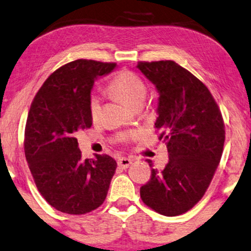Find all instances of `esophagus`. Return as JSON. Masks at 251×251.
Instances as JSON below:
<instances>
[{
  "label": "esophagus",
  "instance_id": "1",
  "mask_svg": "<svg viewBox=\"0 0 251 251\" xmlns=\"http://www.w3.org/2000/svg\"><path fill=\"white\" fill-rule=\"evenodd\" d=\"M118 166L122 169H127L129 165L132 164V159L131 158H127V157H120L118 159Z\"/></svg>",
  "mask_w": 251,
  "mask_h": 251
}]
</instances>
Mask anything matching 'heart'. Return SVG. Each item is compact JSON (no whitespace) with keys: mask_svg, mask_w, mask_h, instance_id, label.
<instances>
[{"mask_svg":"<svg viewBox=\"0 0 251 251\" xmlns=\"http://www.w3.org/2000/svg\"><path fill=\"white\" fill-rule=\"evenodd\" d=\"M109 91L117 98L125 102L129 106H134L142 103L146 98L147 88L143 79L135 72L124 70L113 76L109 83ZM101 111V100L98 96H93L89 101V116L93 120L98 119ZM128 136L123 135L122 140H126Z\"/></svg>","mask_w":251,"mask_h":251,"instance_id":"1","label":"heart"}]
</instances>
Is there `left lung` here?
Listing matches in <instances>:
<instances>
[{
    "mask_svg": "<svg viewBox=\"0 0 251 251\" xmlns=\"http://www.w3.org/2000/svg\"><path fill=\"white\" fill-rule=\"evenodd\" d=\"M138 68L159 93L155 127L169 152L164 170L151 169L140 196L160 215H182L203 198L215 176L225 124L208 87L188 70L173 61H140Z\"/></svg>",
    "mask_w": 251,
    "mask_h": 251,
    "instance_id": "1",
    "label": "left lung"
}]
</instances>
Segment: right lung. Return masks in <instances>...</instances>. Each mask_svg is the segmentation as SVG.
I'll list each match as a JSON object with an SVG mask.
<instances>
[{
    "label": "right lung",
    "mask_w": 251,
    "mask_h": 251,
    "mask_svg": "<svg viewBox=\"0 0 251 251\" xmlns=\"http://www.w3.org/2000/svg\"><path fill=\"white\" fill-rule=\"evenodd\" d=\"M116 63L76 59L48 76L33 99L24 150L36 188L58 211L85 215L104 202L117 169L109 155L82 159L76 131L91 128V91L95 79Z\"/></svg>",
    "instance_id": "right-lung-1"
}]
</instances>
